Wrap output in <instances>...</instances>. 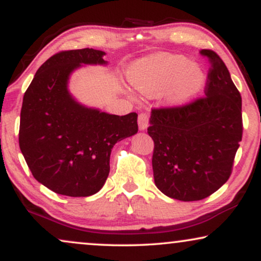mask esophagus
<instances>
[{"instance_id": "esophagus-1", "label": "esophagus", "mask_w": 261, "mask_h": 261, "mask_svg": "<svg viewBox=\"0 0 261 261\" xmlns=\"http://www.w3.org/2000/svg\"><path fill=\"white\" fill-rule=\"evenodd\" d=\"M148 121H149V117H148L147 113H140V114H139L138 124H139V128H140L141 130H145L146 128H147Z\"/></svg>"}]
</instances>
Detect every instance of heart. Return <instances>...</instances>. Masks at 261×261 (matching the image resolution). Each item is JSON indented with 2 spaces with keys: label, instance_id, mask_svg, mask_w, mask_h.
Here are the masks:
<instances>
[{
  "label": "heart",
  "instance_id": "heart-1",
  "mask_svg": "<svg viewBox=\"0 0 261 261\" xmlns=\"http://www.w3.org/2000/svg\"><path fill=\"white\" fill-rule=\"evenodd\" d=\"M132 84L147 95L171 87L172 98L187 102L195 98L205 84V74L183 56L156 55L135 64L129 72Z\"/></svg>",
  "mask_w": 261,
  "mask_h": 261
}]
</instances>
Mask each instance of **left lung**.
<instances>
[{"label":"left lung","mask_w":261,"mask_h":261,"mask_svg":"<svg viewBox=\"0 0 261 261\" xmlns=\"http://www.w3.org/2000/svg\"><path fill=\"white\" fill-rule=\"evenodd\" d=\"M208 59L204 96L181 106L153 108L147 133L154 142L153 176L163 194L201 201L230 177L242 139L241 95L216 52Z\"/></svg>","instance_id":"left-lung-1"}]
</instances>
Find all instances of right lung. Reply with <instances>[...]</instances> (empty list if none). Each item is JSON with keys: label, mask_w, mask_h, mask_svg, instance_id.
I'll return each instance as SVG.
<instances>
[{"label": "right lung", "mask_w": 261, "mask_h": 261, "mask_svg": "<svg viewBox=\"0 0 261 261\" xmlns=\"http://www.w3.org/2000/svg\"><path fill=\"white\" fill-rule=\"evenodd\" d=\"M98 49L62 51L48 58L23 95L19 145L32 174L56 194L87 197L109 174L113 146L138 132V114L110 115L85 108L67 91L81 64H106Z\"/></svg>", "instance_id": "right-lung-1"}]
</instances>
